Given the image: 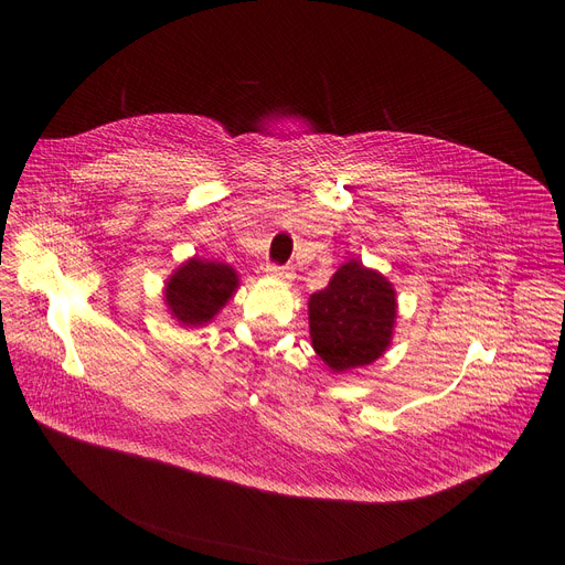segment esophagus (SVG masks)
<instances>
[{"mask_svg":"<svg viewBox=\"0 0 565 565\" xmlns=\"http://www.w3.org/2000/svg\"><path fill=\"white\" fill-rule=\"evenodd\" d=\"M267 273H270L275 279H281V281H292V279H295L292 267H288V265L270 263V265H267Z\"/></svg>","mask_w":565,"mask_h":565,"instance_id":"esophagus-1","label":"esophagus"}]
</instances>
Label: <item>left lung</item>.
<instances>
[{"label":"left lung","instance_id":"8db88e82","mask_svg":"<svg viewBox=\"0 0 565 565\" xmlns=\"http://www.w3.org/2000/svg\"><path fill=\"white\" fill-rule=\"evenodd\" d=\"M394 320L392 284L360 260L341 265L330 286L309 300L313 350L334 371L375 362L392 341Z\"/></svg>","mask_w":565,"mask_h":565}]
</instances>
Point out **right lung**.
I'll list each match as a JSON object with an SVG mask.
<instances>
[{
    "label": "right lung",
    "mask_w": 565,
    "mask_h": 565,
    "mask_svg": "<svg viewBox=\"0 0 565 565\" xmlns=\"http://www.w3.org/2000/svg\"><path fill=\"white\" fill-rule=\"evenodd\" d=\"M237 288V277L224 263L192 258L167 281V307L185 328L211 320Z\"/></svg>",
    "instance_id": "obj_1"
}]
</instances>
